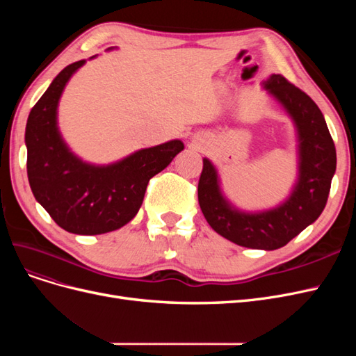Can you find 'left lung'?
I'll list each match as a JSON object with an SVG mask.
<instances>
[{
	"label": "left lung",
	"instance_id": "left-lung-1",
	"mask_svg": "<svg viewBox=\"0 0 356 356\" xmlns=\"http://www.w3.org/2000/svg\"><path fill=\"white\" fill-rule=\"evenodd\" d=\"M263 84L297 129L298 178L293 191L276 208L241 211L224 197L217 169L203 159L197 197L204 218L222 238L252 250L273 251L315 222L324 211L337 157L325 118L310 96L281 74L270 75Z\"/></svg>",
	"mask_w": 356,
	"mask_h": 356
}]
</instances>
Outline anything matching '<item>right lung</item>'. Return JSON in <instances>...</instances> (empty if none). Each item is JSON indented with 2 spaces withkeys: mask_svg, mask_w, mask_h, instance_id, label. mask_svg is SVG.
Returning <instances> with one entry per match:
<instances>
[{
  "mask_svg": "<svg viewBox=\"0 0 356 356\" xmlns=\"http://www.w3.org/2000/svg\"><path fill=\"white\" fill-rule=\"evenodd\" d=\"M86 60L63 68L31 110L25 144L32 193L59 227L74 234H102L123 227L141 208L148 181L184 149L179 139L143 148L111 165L75 156L58 127V105L72 74Z\"/></svg>",
  "mask_w": 356,
  "mask_h": 356,
  "instance_id": "right-lung-1",
  "label": "right lung"
}]
</instances>
